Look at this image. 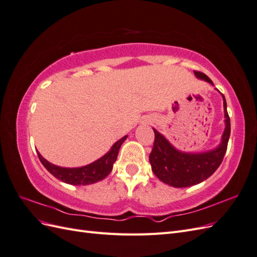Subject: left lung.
<instances>
[{
    "instance_id": "8db88e82",
    "label": "left lung",
    "mask_w": 257,
    "mask_h": 257,
    "mask_svg": "<svg viewBox=\"0 0 257 257\" xmlns=\"http://www.w3.org/2000/svg\"><path fill=\"white\" fill-rule=\"evenodd\" d=\"M198 79L213 85L211 79L205 74L194 72ZM225 128L221 143L214 149L204 152H184L177 149L168 139L155 128L154 145L149 161L153 174L159 180L174 188H188L205 181L219 168L227 149L230 135V120L227 113L226 100L223 94Z\"/></svg>"
}]
</instances>
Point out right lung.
I'll return each mask as SVG.
<instances>
[{"label":"right lung","mask_w":257,"mask_h":257,"mask_svg":"<svg viewBox=\"0 0 257 257\" xmlns=\"http://www.w3.org/2000/svg\"><path fill=\"white\" fill-rule=\"evenodd\" d=\"M127 138V135L123 136L118 142H115L110 150L105 153L102 158L90 163L88 165L81 167H61L54 165L42 157V154L37 151L42 164L48 172L60 181L72 185H88L102 181L111 173L114 162L118 158V153L121 145Z\"/></svg>","instance_id":"right-lung-1"}]
</instances>
